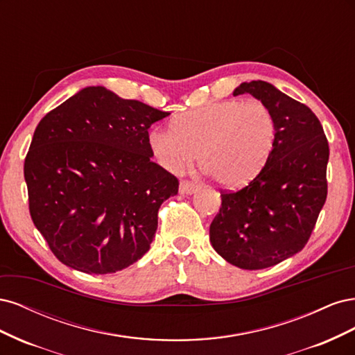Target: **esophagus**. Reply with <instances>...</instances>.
I'll use <instances>...</instances> for the list:
<instances>
[{
    "label": "esophagus",
    "mask_w": 355,
    "mask_h": 355,
    "mask_svg": "<svg viewBox=\"0 0 355 355\" xmlns=\"http://www.w3.org/2000/svg\"><path fill=\"white\" fill-rule=\"evenodd\" d=\"M197 184L191 180H180V185H179V192L180 194H192V192L197 191Z\"/></svg>",
    "instance_id": "34e87169"
}]
</instances>
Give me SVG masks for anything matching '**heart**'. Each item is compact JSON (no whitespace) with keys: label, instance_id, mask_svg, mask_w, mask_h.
Segmentation results:
<instances>
[{"label":"heart","instance_id":"b5f03b06","mask_svg":"<svg viewBox=\"0 0 355 355\" xmlns=\"http://www.w3.org/2000/svg\"><path fill=\"white\" fill-rule=\"evenodd\" d=\"M277 136L275 116L259 101L207 103L157 127L148 144L161 167L178 173L198 153L202 168L222 187L250 182L266 164Z\"/></svg>","mask_w":355,"mask_h":355}]
</instances>
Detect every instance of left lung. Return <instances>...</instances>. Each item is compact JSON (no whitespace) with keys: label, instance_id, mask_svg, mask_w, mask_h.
I'll return each instance as SVG.
<instances>
[{"label":"left lung","instance_id":"obj_1","mask_svg":"<svg viewBox=\"0 0 355 355\" xmlns=\"http://www.w3.org/2000/svg\"><path fill=\"white\" fill-rule=\"evenodd\" d=\"M245 93L272 111L275 145L249 185L220 191L210 243L227 262L253 271L283 262L308 243L327 198L329 142L315 114L272 84L243 83L232 94Z\"/></svg>","mask_w":355,"mask_h":355}]
</instances>
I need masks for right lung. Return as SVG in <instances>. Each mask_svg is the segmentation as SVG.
Here are the masks:
<instances>
[{
  "label": "right lung",
  "mask_w": 355,
  "mask_h": 355,
  "mask_svg": "<svg viewBox=\"0 0 355 355\" xmlns=\"http://www.w3.org/2000/svg\"><path fill=\"white\" fill-rule=\"evenodd\" d=\"M167 115L98 85L38 123L24 166L29 213L62 263L110 274L149 250L158 209L179 189L148 144Z\"/></svg>",
  "instance_id": "right-lung-1"
}]
</instances>
